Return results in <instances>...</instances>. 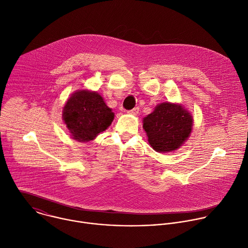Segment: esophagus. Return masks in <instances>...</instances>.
I'll return each instance as SVG.
<instances>
[{
    "label": "esophagus",
    "instance_id": "1",
    "mask_svg": "<svg viewBox=\"0 0 248 248\" xmlns=\"http://www.w3.org/2000/svg\"><path fill=\"white\" fill-rule=\"evenodd\" d=\"M127 113H128V114H132V115H137V114L139 113V107H134L133 109L128 110Z\"/></svg>",
    "mask_w": 248,
    "mask_h": 248
}]
</instances>
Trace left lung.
Instances as JSON below:
<instances>
[{"label":"left lung","mask_w":248,"mask_h":248,"mask_svg":"<svg viewBox=\"0 0 248 248\" xmlns=\"http://www.w3.org/2000/svg\"><path fill=\"white\" fill-rule=\"evenodd\" d=\"M143 123L150 145L159 153L179 149L192 129L191 115L182 106L170 102L157 105Z\"/></svg>","instance_id":"8db88e82"}]
</instances>
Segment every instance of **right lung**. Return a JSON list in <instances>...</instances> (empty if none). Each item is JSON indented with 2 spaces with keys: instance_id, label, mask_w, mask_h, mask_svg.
<instances>
[{
  "instance_id": "1",
  "label": "right lung",
  "mask_w": 248,
  "mask_h": 248,
  "mask_svg": "<svg viewBox=\"0 0 248 248\" xmlns=\"http://www.w3.org/2000/svg\"><path fill=\"white\" fill-rule=\"evenodd\" d=\"M113 119L114 113L95 92H76L63 108V121L73 139L78 141L94 139Z\"/></svg>"
}]
</instances>
